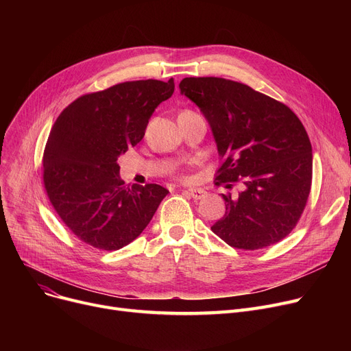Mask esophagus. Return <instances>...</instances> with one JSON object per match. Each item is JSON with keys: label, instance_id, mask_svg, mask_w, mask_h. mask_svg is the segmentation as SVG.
<instances>
[{"label": "esophagus", "instance_id": "esophagus-1", "mask_svg": "<svg viewBox=\"0 0 351 351\" xmlns=\"http://www.w3.org/2000/svg\"><path fill=\"white\" fill-rule=\"evenodd\" d=\"M185 193H186L188 196H191L192 199H195V200L204 199V197L208 195V192H206L205 189H202V188H193V189H188V191H185Z\"/></svg>", "mask_w": 351, "mask_h": 351}]
</instances>
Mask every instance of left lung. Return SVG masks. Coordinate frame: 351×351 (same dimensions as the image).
Here are the masks:
<instances>
[{
  "instance_id": "obj_1",
  "label": "left lung",
  "mask_w": 351,
  "mask_h": 351,
  "mask_svg": "<svg viewBox=\"0 0 351 351\" xmlns=\"http://www.w3.org/2000/svg\"><path fill=\"white\" fill-rule=\"evenodd\" d=\"M180 94L206 118L223 159L217 180L226 212L210 228L229 246L263 249L285 239L300 219L311 186V143L300 119L285 104L225 78H183Z\"/></svg>"
}]
</instances>
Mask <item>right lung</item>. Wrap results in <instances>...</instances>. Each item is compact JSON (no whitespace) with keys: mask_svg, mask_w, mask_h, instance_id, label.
<instances>
[{"mask_svg":"<svg viewBox=\"0 0 351 351\" xmlns=\"http://www.w3.org/2000/svg\"><path fill=\"white\" fill-rule=\"evenodd\" d=\"M173 90V78L122 82L80 97L55 121L44 151V185L53 209L84 243L101 250L129 245L169 193L156 183L125 188L118 158L141 142L155 109Z\"/></svg>","mask_w":351,"mask_h":351,"instance_id":"right-lung-1","label":"right lung"}]
</instances>
